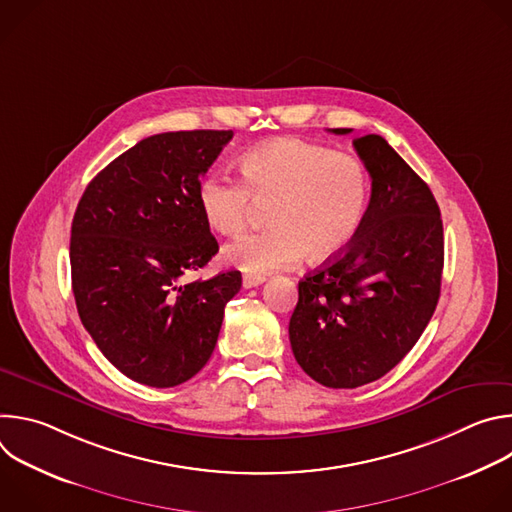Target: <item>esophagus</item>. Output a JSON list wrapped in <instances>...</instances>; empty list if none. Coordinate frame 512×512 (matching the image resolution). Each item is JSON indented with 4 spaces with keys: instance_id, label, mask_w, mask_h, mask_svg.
I'll list each match as a JSON object with an SVG mask.
<instances>
[{
    "instance_id": "34e87169",
    "label": "esophagus",
    "mask_w": 512,
    "mask_h": 512,
    "mask_svg": "<svg viewBox=\"0 0 512 512\" xmlns=\"http://www.w3.org/2000/svg\"><path fill=\"white\" fill-rule=\"evenodd\" d=\"M265 281L263 275H243V287L245 289H251V287H257Z\"/></svg>"
}]
</instances>
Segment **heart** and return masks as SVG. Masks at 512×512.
<instances>
[{
	"instance_id": "1",
	"label": "heart",
	"mask_w": 512,
	"mask_h": 512,
	"mask_svg": "<svg viewBox=\"0 0 512 512\" xmlns=\"http://www.w3.org/2000/svg\"><path fill=\"white\" fill-rule=\"evenodd\" d=\"M241 180L208 174L198 186V206L218 235L241 233L259 204H267L263 231L225 247L227 263L251 275L338 257L358 235L369 206L371 180L350 154L296 137H279L239 160Z\"/></svg>"
}]
</instances>
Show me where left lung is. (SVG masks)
I'll list each match as a JSON object with an SVG mask.
<instances>
[{
  "label": "left lung",
  "instance_id": "obj_1",
  "mask_svg": "<svg viewBox=\"0 0 512 512\" xmlns=\"http://www.w3.org/2000/svg\"><path fill=\"white\" fill-rule=\"evenodd\" d=\"M352 145L373 180L367 214L348 249L300 281L289 320L298 364L332 389L373 383L403 360L435 312L444 269L429 186L381 135Z\"/></svg>",
  "mask_w": 512,
  "mask_h": 512
}]
</instances>
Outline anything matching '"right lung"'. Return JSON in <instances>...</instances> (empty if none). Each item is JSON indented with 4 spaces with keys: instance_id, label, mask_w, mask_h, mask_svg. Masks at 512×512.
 I'll return each mask as SVG.
<instances>
[{
    "instance_id": "obj_1",
    "label": "right lung",
    "mask_w": 512,
    "mask_h": 512,
    "mask_svg": "<svg viewBox=\"0 0 512 512\" xmlns=\"http://www.w3.org/2000/svg\"><path fill=\"white\" fill-rule=\"evenodd\" d=\"M233 131L145 137L87 186L70 229L72 294L83 326L131 381L166 389L208 362L241 273L184 283L218 243L198 206L200 178Z\"/></svg>"
}]
</instances>
